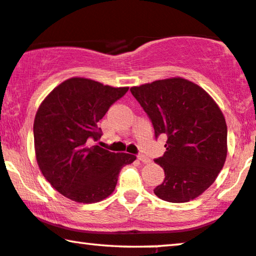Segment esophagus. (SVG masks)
Returning a JSON list of instances; mask_svg holds the SVG:
<instances>
[{"mask_svg": "<svg viewBox=\"0 0 256 256\" xmlns=\"http://www.w3.org/2000/svg\"><path fill=\"white\" fill-rule=\"evenodd\" d=\"M138 159L140 160L142 162H145V164L150 162V158H148V156H146L145 154H139L138 156Z\"/></svg>", "mask_w": 256, "mask_h": 256, "instance_id": "obj_1", "label": "esophagus"}]
</instances>
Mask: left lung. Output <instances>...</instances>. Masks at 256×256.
I'll return each instance as SVG.
<instances>
[{
  "mask_svg": "<svg viewBox=\"0 0 256 256\" xmlns=\"http://www.w3.org/2000/svg\"><path fill=\"white\" fill-rule=\"evenodd\" d=\"M131 94L151 119L154 136H165L166 151L154 159L165 172L154 194L187 202L216 182L227 156V125L212 97L192 82L168 78L134 86Z\"/></svg>",
  "mask_w": 256,
  "mask_h": 256,
  "instance_id": "left-lung-1",
  "label": "left lung"
}]
</instances>
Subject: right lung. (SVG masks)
<instances>
[{
    "mask_svg": "<svg viewBox=\"0 0 256 256\" xmlns=\"http://www.w3.org/2000/svg\"><path fill=\"white\" fill-rule=\"evenodd\" d=\"M128 90L74 77L40 105L34 122L37 164L64 196L83 204L100 202L114 190L122 166L136 160L134 154L92 145L102 137L98 122Z\"/></svg>",
    "mask_w": 256,
    "mask_h": 256,
    "instance_id": "add662e5",
    "label": "right lung"
}]
</instances>
